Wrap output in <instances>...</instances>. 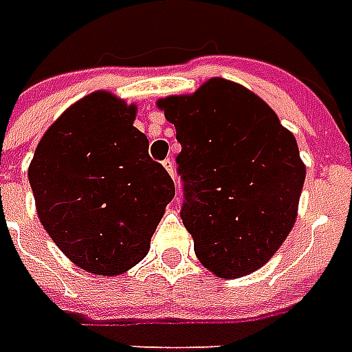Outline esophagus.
<instances>
[{
    "instance_id": "obj_1",
    "label": "esophagus",
    "mask_w": 352,
    "mask_h": 352,
    "mask_svg": "<svg viewBox=\"0 0 352 352\" xmlns=\"http://www.w3.org/2000/svg\"><path fill=\"white\" fill-rule=\"evenodd\" d=\"M163 166L166 168V172L170 174L172 178H174V161H172V159H164Z\"/></svg>"
}]
</instances>
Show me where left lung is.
Segmentation results:
<instances>
[{
    "mask_svg": "<svg viewBox=\"0 0 352 352\" xmlns=\"http://www.w3.org/2000/svg\"><path fill=\"white\" fill-rule=\"evenodd\" d=\"M157 106L176 126L182 221L199 261L220 278L254 273L294 228L305 164L260 96L221 77Z\"/></svg>",
    "mask_w": 352,
    "mask_h": 352,
    "instance_id": "1",
    "label": "left lung"
}]
</instances>
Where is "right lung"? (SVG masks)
Instances as JSON below:
<instances>
[{"label":"right lung","mask_w":352,"mask_h":352,"mask_svg":"<svg viewBox=\"0 0 352 352\" xmlns=\"http://www.w3.org/2000/svg\"><path fill=\"white\" fill-rule=\"evenodd\" d=\"M136 106L92 92L37 144L28 178L37 216L77 267L121 275L146 258L174 182L134 126Z\"/></svg>","instance_id":"obj_1"}]
</instances>
